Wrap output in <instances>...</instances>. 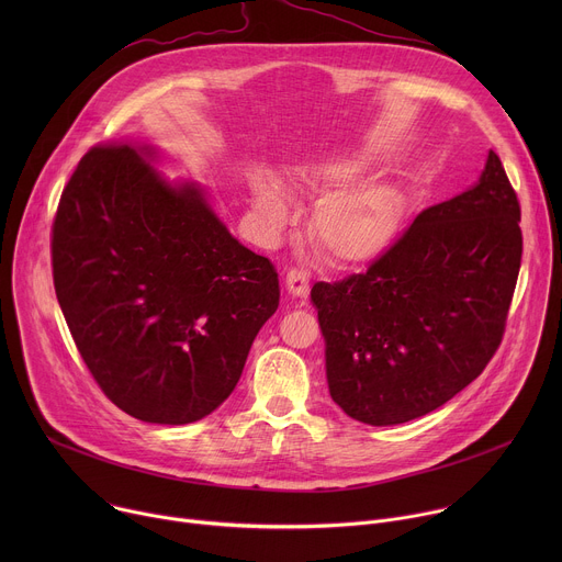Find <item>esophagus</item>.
<instances>
[{"label": "esophagus", "mask_w": 562, "mask_h": 562, "mask_svg": "<svg viewBox=\"0 0 562 562\" xmlns=\"http://www.w3.org/2000/svg\"><path fill=\"white\" fill-rule=\"evenodd\" d=\"M286 289L293 295H306L308 291V273L300 269H289L286 271Z\"/></svg>", "instance_id": "obj_1"}]
</instances>
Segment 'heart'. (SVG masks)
Here are the masks:
<instances>
[{
    "label": "heart",
    "mask_w": 562,
    "mask_h": 562,
    "mask_svg": "<svg viewBox=\"0 0 562 562\" xmlns=\"http://www.w3.org/2000/svg\"><path fill=\"white\" fill-rule=\"evenodd\" d=\"M358 176V162L336 157L304 167L297 173V184L315 198H327L356 182ZM256 209L269 231H280L286 224V200L273 182L256 187ZM403 200L391 187L345 191L315 209L308 235L325 260L342 267L364 265L389 249L403 224Z\"/></svg>",
    "instance_id": "heart-1"
}]
</instances>
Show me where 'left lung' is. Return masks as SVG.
<instances>
[{"instance_id":"1","label":"left lung","mask_w":562,"mask_h":562,"mask_svg":"<svg viewBox=\"0 0 562 562\" xmlns=\"http://www.w3.org/2000/svg\"><path fill=\"white\" fill-rule=\"evenodd\" d=\"M520 258V202L490 150L475 187L425 209L367 271L313 284L334 403L373 427L442 407L498 351Z\"/></svg>"}]
</instances>
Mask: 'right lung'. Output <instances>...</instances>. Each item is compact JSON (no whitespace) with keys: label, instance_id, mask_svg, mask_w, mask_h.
Listing matches in <instances>:
<instances>
[{"label":"right lung","instance_id":"add662e5","mask_svg":"<svg viewBox=\"0 0 562 562\" xmlns=\"http://www.w3.org/2000/svg\"><path fill=\"white\" fill-rule=\"evenodd\" d=\"M153 148L93 146L61 191L53 284L75 347L128 416L187 425L217 409L280 304L278 271L243 247Z\"/></svg>","mask_w":562,"mask_h":562}]
</instances>
